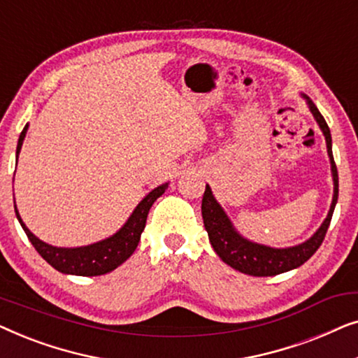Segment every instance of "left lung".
Segmentation results:
<instances>
[{
	"instance_id": "obj_1",
	"label": "left lung",
	"mask_w": 358,
	"mask_h": 358,
	"mask_svg": "<svg viewBox=\"0 0 358 358\" xmlns=\"http://www.w3.org/2000/svg\"><path fill=\"white\" fill-rule=\"evenodd\" d=\"M303 97L306 99L313 117H315L317 125H320L322 134H324L327 155H329L331 159L332 180H334V195H332L329 213H327V217L324 222H322L320 229H317L308 241L298 244V246L283 249L264 246V244L249 241V239L243 238L241 234L234 229L233 223L229 222L224 210L220 207V203L215 200L212 189H210L208 185L205 187V194L202 199V218L205 229H207L208 233L210 243H212L215 252L218 254L220 259H222L224 264H228L229 267L236 268L239 272L248 273V275L272 277L278 275V273L292 271V268H296L300 267L301 264H305L308 259L317 251L321 243L324 241L332 213H334L337 195H339V176H337L334 156H332L331 130L326 124L324 117H322L321 112L317 110L315 102L305 94H303Z\"/></svg>"
}]
</instances>
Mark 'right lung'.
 <instances>
[{
	"label": "right lung",
	"mask_w": 358,
	"mask_h": 358,
	"mask_svg": "<svg viewBox=\"0 0 358 358\" xmlns=\"http://www.w3.org/2000/svg\"><path fill=\"white\" fill-rule=\"evenodd\" d=\"M27 127L29 125L24 127L21 135H19L16 158L19 156V151H21L24 136L27 134ZM166 189H168V182L161 184L159 187L151 190V192L136 205L134 213L130 215V218L127 220L124 227H122L115 234L102 239L99 243L81 248H55L41 241V239L34 236V234L29 231L26 224H24L21 217H19L16 205H14V210H16V217L19 220V223H21L22 229L26 231L29 241L32 243L36 251L41 254L53 268H57V271L62 273H70V275L94 277L112 272L134 254L136 246H138L141 233H143L145 229L146 217H148L151 205L155 203L156 199L164 194Z\"/></svg>",
	"instance_id": "1"
}]
</instances>
